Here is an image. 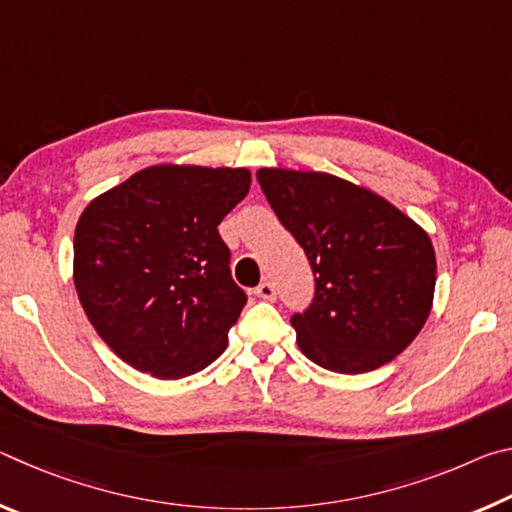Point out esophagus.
I'll return each instance as SVG.
<instances>
[{
	"label": "esophagus",
	"instance_id": "obj_1",
	"mask_svg": "<svg viewBox=\"0 0 512 512\" xmlns=\"http://www.w3.org/2000/svg\"><path fill=\"white\" fill-rule=\"evenodd\" d=\"M255 296L262 298V300L273 302V300H275V287H273L271 282H262V284H259V287L255 289Z\"/></svg>",
	"mask_w": 512,
	"mask_h": 512
}]
</instances>
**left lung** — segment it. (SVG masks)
Instances as JSON below:
<instances>
[{
	"instance_id": "left-lung-1",
	"label": "left lung",
	"mask_w": 512,
	"mask_h": 512,
	"mask_svg": "<svg viewBox=\"0 0 512 512\" xmlns=\"http://www.w3.org/2000/svg\"><path fill=\"white\" fill-rule=\"evenodd\" d=\"M257 180L316 275L314 302L291 318L302 354L359 375L409 348L436 291L427 230L384 196L332 173L271 167Z\"/></svg>"
}]
</instances>
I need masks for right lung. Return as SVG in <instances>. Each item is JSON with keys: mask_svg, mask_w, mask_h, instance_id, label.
Returning <instances> with one entry per match:
<instances>
[{"mask_svg": "<svg viewBox=\"0 0 512 512\" xmlns=\"http://www.w3.org/2000/svg\"><path fill=\"white\" fill-rule=\"evenodd\" d=\"M250 189L244 167L153 164L92 198L74 232V287L121 361L183 379L221 357L248 296L216 230Z\"/></svg>", "mask_w": 512, "mask_h": 512, "instance_id": "1", "label": "right lung"}]
</instances>
